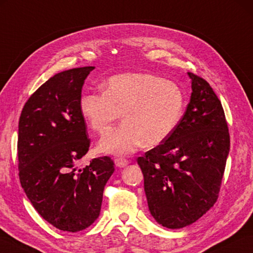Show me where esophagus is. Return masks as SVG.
I'll use <instances>...</instances> for the list:
<instances>
[{"instance_id": "1", "label": "esophagus", "mask_w": 253, "mask_h": 253, "mask_svg": "<svg viewBox=\"0 0 253 253\" xmlns=\"http://www.w3.org/2000/svg\"><path fill=\"white\" fill-rule=\"evenodd\" d=\"M128 164H129V162H128L127 159H124V158H116V159H115V165H116V166L119 167V168L126 167Z\"/></svg>"}]
</instances>
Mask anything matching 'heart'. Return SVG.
Masks as SVG:
<instances>
[{
	"label": "heart",
	"mask_w": 253,
	"mask_h": 253,
	"mask_svg": "<svg viewBox=\"0 0 253 253\" xmlns=\"http://www.w3.org/2000/svg\"><path fill=\"white\" fill-rule=\"evenodd\" d=\"M104 93L86 91L80 98L82 116L91 129L104 132L121 117L124 123L99 140L100 151L129 155L145 145L154 147L176 129L185 107L180 87L147 73H125L111 77Z\"/></svg>",
	"instance_id": "obj_1"
}]
</instances>
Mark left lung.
<instances>
[{
  "label": "left lung",
  "instance_id": "1",
  "mask_svg": "<svg viewBox=\"0 0 253 253\" xmlns=\"http://www.w3.org/2000/svg\"><path fill=\"white\" fill-rule=\"evenodd\" d=\"M188 75L192 93L176 129L137 159L150 213L169 229L196 222L215 204L230 149L221 102L208 82Z\"/></svg>",
  "mask_w": 253,
  "mask_h": 253
}]
</instances>
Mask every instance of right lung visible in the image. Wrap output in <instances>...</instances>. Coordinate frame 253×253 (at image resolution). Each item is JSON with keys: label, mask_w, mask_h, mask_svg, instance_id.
I'll list each match as a JSON object with an SVG mask.
<instances>
[{"label": "right lung", "mask_w": 253, "mask_h": 253, "mask_svg": "<svg viewBox=\"0 0 253 253\" xmlns=\"http://www.w3.org/2000/svg\"><path fill=\"white\" fill-rule=\"evenodd\" d=\"M94 66L64 71L27 99L18 122V176L41 217L63 231L88 228L100 212L104 188L115 168L107 157L77 164L89 148L80 98Z\"/></svg>", "instance_id": "right-lung-1"}]
</instances>
